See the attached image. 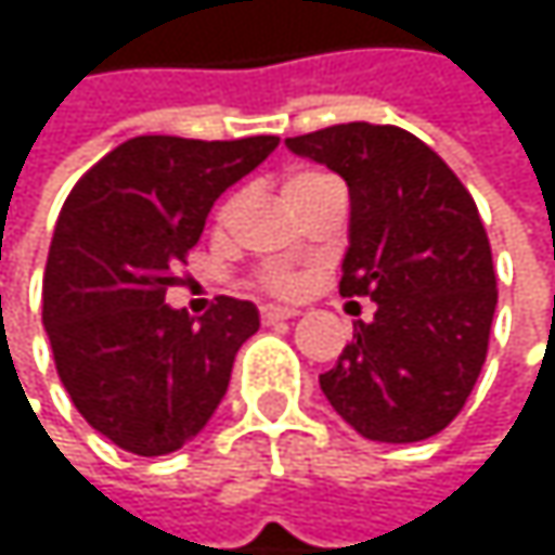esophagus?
<instances>
[{
    "mask_svg": "<svg viewBox=\"0 0 555 555\" xmlns=\"http://www.w3.org/2000/svg\"><path fill=\"white\" fill-rule=\"evenodd\" d=\"M295 314H298L295 308H282V305H263V308H260V318H263V324L288 321V318H295Z\"/></svg>",
    "mask_w": 555,
    "mask_h": 555,
    "instance_id": "esophagus-1",
    "label": "esophagus"
}]
</instances>
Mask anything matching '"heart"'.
<instances>
[{
    "instance_id": "heart-1",
    "label": "heart",
    "mask_w": 555,
    "mask_h": 555,
    "mask_svg": "<svg viewBox=\"0 0 555 555\" xmlns=\"http://www.w3.org/2000/svg\"><path fill=\"white\" fill-rule=\"evenodd\" d=\"M314 176H321V172H295V176H288V179H285V195H288V192H295L298 185L311 182ZM231 211H234V202H224V205H221V211H218V221L224 224V221L231 218ZM263 285H267V288H273V292H279V295H292V292H298L301 276H298V273H292V270H270V273L263 276Z\"/></svg>"
}]
</instances>
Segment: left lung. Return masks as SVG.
<instances>
[{
  "mask_svg": "<svg viewBox=\"0 0 555 555\" xmlns=\"http://www.w3.org/2000/svg\"><path fill=\"white\" fill-rule=\"evenodd\" d=\"M350 189L340 295L376 301L373 321L321 376L331 408L366 440L440 434L476 386L499 305L492 247L456 172L391 125H334L285 138Z\"/></svg>",
  "mask_w": 555,
  "mask_h": 555,
  "instance_id": "obj_1",
  "label": "left lung"
}]
</instances>
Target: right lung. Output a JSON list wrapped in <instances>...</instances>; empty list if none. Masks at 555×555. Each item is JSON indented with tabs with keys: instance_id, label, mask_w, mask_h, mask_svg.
Masks as SVG:
<instances>
[{
	"instance_id": "right-lung-1",
	"label": "right lung",
	"mask_w": 555,
	"mask_h": 555,
	"mask_svg": "<svg viewBox=\"0 0 555 555\" xmlns=\"http://www.w3.org/2000/svg\"><path fill=\"white\" fill-rule=\"evenodd\" d=\"M279 138L189 141L144 134L115 147L63 202L44 270V331L76 411L112 443L164 456L218 411L254 301L221 295L208 314L167 305L215 198Z\"/></svg>"
}]
</instances>
